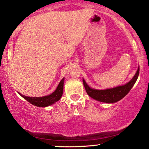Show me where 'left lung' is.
I'll list each match as a JSON object with an SVG mask.
<instances>
[{
	"mask_svg": "<svg viewBox=\"0 0 149 149\" xmlns=\"http://www.w3.org/2000/svg\"><path fill=\"white\" fill-rule=\"evenodd\" d=\"M139 66L138 67L134 76L127 83L116 87V88L105 89V90H96V89L90 88L83 78V83L87 93L92 99L99 102H104V103L113 104L122 100L124 97L127 95L128 92L130 91L133 85L136 83L139 76Z\"/></svg>",
	"mask_w": 149,
	"mask_h": 149,
	"instance_id": "1",
	"label": "left lung"
}]
</instances>
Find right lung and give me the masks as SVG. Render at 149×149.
Segmentation results:
<instances>
[{
    "label": "right lung",
    "instance_id": "right-lung-1",
    "mask_svg": "<svg viewBox=\"0 0 149 149\" xmlns=\"http://www.w3.org/2000/svg\"><path fill=\"white\" fill-rule=\"evenodd\" d=\"M64 78H63L59 82L57 88L56 90L50 95H47V96H43L40 97H27L25 95H22L19 92H18L23 98H24L26 100L28 101L31 104L36 106L38 107H46L48 106H51L52 104H54L59 101L61 99L63 94V90H64Z\"/></svg>",
    "mask_w": 149,
    "mask_h": 149
}]
</instances>
